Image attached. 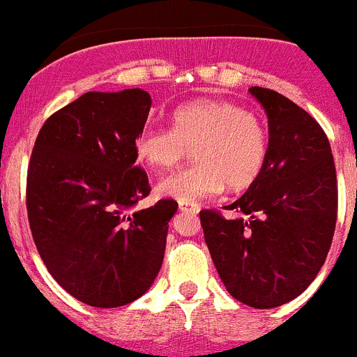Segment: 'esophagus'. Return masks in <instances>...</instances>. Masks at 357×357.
<instances>
[{
	"mask_svg": "<svg viewBox=\"0 0 357 357\" xmlns=\"http://www.w3.org/2000/svg\"><path fill=\"white\" fill-rule=\"evenodd\" d=\"M180 211H185V213H199V204L196 203H187V201H178Z\"/></svg>",
	"mask_w": 357,
	"mask_h": 357,
	"instance_id": "34e87169",
	"label": "esophagus"
}]
</instances>
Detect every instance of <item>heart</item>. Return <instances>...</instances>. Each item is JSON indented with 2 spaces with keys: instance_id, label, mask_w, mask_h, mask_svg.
I'll list each match as a JSON object with an SVG mask.
<instances>
[{
  "instance_id": "1",
  "label": "heart",
  "mask_w": 357,
  "mask_h": 357,
  "mask_svg": "<svg viewBox=\"0 0 357 357\" xmlns=\"http://www.w3.org/2000/svg\"><path fill=\"white\" fill-rule=\"evenodd\" d=\"M267 130L262 119L227 100H199L180 105L172 130L149 126L135 139V154L153 170H172L194 151L196 167L168 175L158 192L177 201L213 197L227 185L243 190L260 177L267 160Z\"/></svg>"
}]
</instances>
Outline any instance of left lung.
Masks as SVG:
<instances>
[{"label":"left lung","mask_w":357,"mask_h":357,"mask_svg":"<svg viewBox=\"0 0 357 357\" xmlns=\"http://www.w3.org/2000/svg\"><path fill=\"white\" fill-rule=\"evenodd\" d=\"M250 93L269 118V149L260 177L218 210H201V227L229 294L255 309L297 298L323 267L337 224L333 154L319 123L269 88Z\"/></svg>","instance_id":"obj_1"}]
</instances>
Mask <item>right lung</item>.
Instances as JSON below:
<instances>
[{"label":"right lung","mask_w":357,"mask_h":357,"mask_svg":"<svg viewBox=\"0 0 357 357\" xmlns=\"http://www.w3.org/2000/svg\"><path fill=\"white\" fill-rule=\"evenodd\" d=\"M153 100L140 88L88 91L41 126L27 168L31 232L48 273L74 298L119 307L142 297L167 248L174 199L149 196L135 139Z\"/></svg>","instance_id":"add662e5"}]
</instances>
